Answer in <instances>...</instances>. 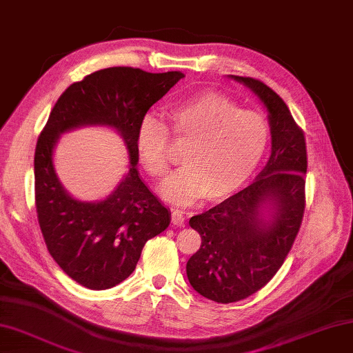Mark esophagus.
Masks as SVG:
<instances>
[{
	"label": "esophagus",
	"instance_id": "1",
	"mask_svg": "<svg viewBox=\"0 0 353 353\" xmlns=\"http://www.w3.org/2000/svg\"><path fill=\"white\" fill-rule=\"evenodd\" d=\"M172 223H174L175 225H183L184 224V215L181 210L175 209L174 212H172Z\"/></svg>",
	"mask_w": 353,
	"mask_h": 353
}]
</instances>
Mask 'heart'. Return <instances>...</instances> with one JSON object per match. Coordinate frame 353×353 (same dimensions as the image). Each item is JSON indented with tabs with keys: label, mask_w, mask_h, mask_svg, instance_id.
<instances>
[{
	"label": "heart",
	"mask_w": 353,
	"mask_h": 353,
	"mask_svg": "<svg viewBox=\"0 0 353 353\" xmlns=\"http://www.w3.org/2000/svg\"><path fill=\"white\" fill-rule=\"evenodd\" d=\"M169 129L179 141L190 144L184 168L159 185L168 201L190 205L199 198L223 201L255 174L268 152L269 124L254 110L239 109L219 94H199L168 110ZM135 148L148 174L159 178L169 169V132L155 118L139 124Z\"/></svg>",
	"instance_id": "heart-1"
}]
</instances>
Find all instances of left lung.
<instances>
[{
  "label": "left lung",
  "instance_id": "obj_1",
  "mask_svg": "<svg viewBox=\"0 0 353 353\" xmlns=\"http://www.w3.org/2000/svg\"><path fill=\"white\" fill-rule=\"evenodd\" d=\"M269 114L272 152L255 181L189 224L201 245L185 265L192 288L216 303H235L268 284L290 252L305 208L307 154L303 130L283 99L255 78L229 75Z\"/></svg>",
  "mask_w": 353,
  "mask_h": 353
}]
</instances>
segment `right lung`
<instances>
[{
    "instance_id": "right-lung-1",
    "label": "right lung",
    "mask_w": 353,
    "mask_h": 353,
    "mask_svg": "<svg viewBox=\"0 0 353 353\" xmlns=\"http://www.w3.org/2000/svg\"><path fill=\"white\" fill-rule=\"evenodd\" d=\"M184 77L109 68L73 83L58 98L35 149V201L46 245L73 281L104 290L135 270L148 239L170 224V212L139 178L135 138L148 110ZM104 125L119 132L128 148L130 170L99 202H81L63 188L52 150L65 131Z\"/></svg>"
}]
</instances>
